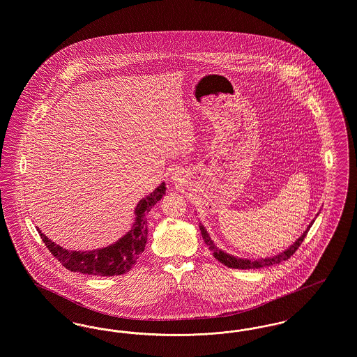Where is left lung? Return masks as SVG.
<instances>
[{"instance_id":"8db88e82","label":"left lung","mask_w":357,"mask_h":357,"mask_svg":"<svg viewBox=\"0 0 357 357\" xmlns=\"http://www.w3.org/2000/svg\"><path fill=\"white\" fill-rule=\"evenodd\" d=\"M313 223V222H312ZM312 223L309 225V227L304 231V234L301 237L298 238L288 250H285L284 253L281 255H275V257H271V258H265V259H242V258H237V257H233V255H227L225 252L220 250L214 242L211 241V238L208 237L206 229L204 226H199L201 227V234L204 239V243L208 246V249L213 252V255L223 264L227 268H231V269H259V268H265V266H271L274 264H280L282 261H287L288 258H290L291 255L296 253V250L300 248V245L303 243V241L305 239L306 234H307V230L310 229Z\"/></svg>"}]
</instances>
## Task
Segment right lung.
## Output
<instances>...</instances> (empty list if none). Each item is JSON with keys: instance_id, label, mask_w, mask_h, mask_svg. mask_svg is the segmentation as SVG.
<instances>
[{"instance_id": "obj_1", "label": "right lung", "mask_w": 357, "mask_h": 357, "mask_svg": "<svg viewBox=\"0 0 357 357\" xmlns=\"http://www.w3.org/2000/svg\"><path fill=\"white\" fill-rule=\"evenodd\" d=\"M166 194V186L162 183L150 195L143 198L135 208V223L132 229L119 241L108 248L92 252H69L45 237L40 229V237L53 257L70 272L91 275L111 277L130 272L137 258L143 253L147 242V214L153 204Z\"/></svg>"}]
</instances>
